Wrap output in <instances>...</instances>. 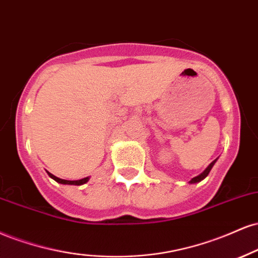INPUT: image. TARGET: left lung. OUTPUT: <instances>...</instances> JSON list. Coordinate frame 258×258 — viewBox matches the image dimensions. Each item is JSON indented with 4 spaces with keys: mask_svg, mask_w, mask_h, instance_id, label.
Wrapping results in <instances>:
<instances>
[{
    "mask_svg": "<svg viewBox=\"0 0 258 258\" xmlns=\"http://www.w3.org/2000/svg\"><path fill=\"white\" fill-rule=\"evenodd\" d=\"M216 160H217V159H215L213 163H210V165H209V166H208V168H207V169H205V170H204V171H203L201 175H198V176L193 177V178H192V180H190V181H189V183H197V182H201V181H202V180H204V178H205V177H207V176H208V175H209V172H210V170H211V169H213V166H214V164H215V163H216Z\"/></svg>",
    "mask_w": 258,
    "mask_h": 258,
    "instance_id": "left-lung-1",
    "label": "left lung"
}]
</instances>
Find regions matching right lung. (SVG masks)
Wrapping results in <instances>:
<instances>
[{
    "label": "right lung",
    "instance_id": "obj_1",
    "mask_svg": "<svg viewBox=\"0 0 258 258\" xmlns=\"http://www.w3.org/2000/svg\"><path fill=\"white\" fill-rule=\"evenodd\" d=\"M48 175H49V177L53 178V180H55L57 183H61V184H76V186H80V184H83L88 182V180H89V177H84V178H81V180H77V181H69V180H62V178H59L56 176H54L53 174H50L49 171H47Z\"/></svg>",
    "mask_w": 258,
    "mask_h": 258
}]
</instances>
